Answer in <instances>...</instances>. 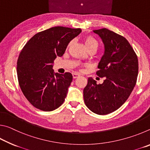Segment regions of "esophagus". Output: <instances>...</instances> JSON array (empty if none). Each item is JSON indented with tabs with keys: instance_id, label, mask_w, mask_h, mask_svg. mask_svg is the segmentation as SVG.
Returning <instances> with one entry per match:
<instances>
[{
	"instance_id": "obj_1",
	"label": "esophagus",
	"mask_w": 150,
	"mask_h": 150,
	"mask_svg": "<svg viewBox=\"0 0 150 150\" xmlns=\"http://www.w3.org/2000/svg\"><path fill=\"white\" fill-rule=\"evenodd\" d=\"M72 75H73V79H76L79 77H80V74H79V73H73Z\"/></svg>"
}]
</instances>
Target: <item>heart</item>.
<instances>
[{
    "label": "heart",
    "instance_id": "obj_1",
    "mask_svg": "<svg viewBox=\"0 0 150 150\" xmlns=\"http://www.w3.org/2000/svg\"><path fill=\"white\" fill-rule=\"evenodd\" d=\"M84 44L85 45L86 49H88V48H95V49H97L98 47V42L95 38L91 36V35H87L84 38ZM71 45V43L68 44V47Z\"/></svg>",
    "mask_w": 150,
    "mask_h": 150
}]
</instances>
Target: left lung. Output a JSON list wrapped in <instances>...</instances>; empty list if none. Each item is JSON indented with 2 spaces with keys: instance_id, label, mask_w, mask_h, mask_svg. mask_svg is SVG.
<instances>
[{
  "instance_id": "8db88e82",
  "label": "left lung",
  "mask_w": 150,
  "mask_h": 150,
  "mask_svg": "<svg viewBox=\"0 0 150 150\" xmlns=\"http://www.w3.org/2000/svg\"><path fill=\"white\" fill-rule=\"evenodd\" d=\"M105 45L96 75L104 77L96 84L92 77L83 90L86 106L99 115L110 114L126 102L135 87L138 74V57L125 38L106 28L93 30Z\"/></svg>"
}]
</instances>
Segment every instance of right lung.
<instances>
[{
    "label": "right lung",
    "instance_id": "right-lung-1",
    "mask_svg": "<svg viewBox=\"0 0 150 150\" xmlns=\"http://www.w3.org/2000/svg\"><path fill=\"white\" fill-rule=\"evenodd\" d=\"M80 28L55 26L35 34L20 52L17 75L25 97L36 108L52 111L64 102L73 80L71 73H54L53 63L64 54Z\"/></svg>",
    "mask_w": 150,
    "mask_h": 150
}]
</instances>
